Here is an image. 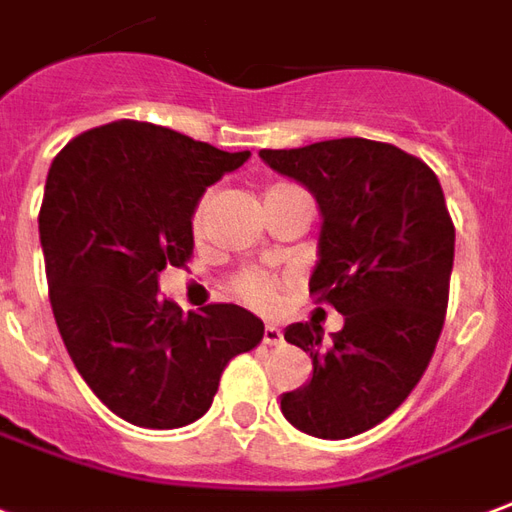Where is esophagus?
I'll use <instances>...</instances> for the list:
<instances>
[{
    "mask_svg": "<svg viewBox=\"0 0 512 512\" xmlns=\"http://www.w3.org/2000/svg\"><path fill=\"white\" fill-rule=\"evenodd\" d=\"M281 342H284V333H281V328H275V325H267V328H264V344H270V347H278Z\"/></svg>",
    "mask_w": 512,
    "mask_h": 512,
    "instance_id": "34e87169",
    "label": "esophagus"
}]
</instances>
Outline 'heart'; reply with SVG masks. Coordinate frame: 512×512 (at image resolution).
<instances>
[{"mask_svg": "<svg viewBox=\"0 0 512 512\" xmlns=\"http://www.w3.org/2000/svg\"><path fill=\"white\" fill-rule=\"evenodd\" d=\"M286 190H295V187H289V184H275L267 190V198H273V195H281ZM264 198V201H267ZM209 206H212V192H206L201 195V201L195 204L190 217V228L195 237H201L204 234V223H206V212H209ZM231 295L242 300V303H248L250 308H259V311H273L278 306V300H281V284L275 281L273 275L259 273V270H245V273H239L234 281H231Z\"/></svg>", "mask_w": 512, "mask_h": 512, "instance_id": "heart-1", "label": "heart"}]
</instances>
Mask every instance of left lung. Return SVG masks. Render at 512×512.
<instances>
[{
  "label": "left lung",
  "instance_id": "1",
  "mask_svg": "<svg viewBox=\"0 0 512 512\" xmlns=\"http://www.w3.org/2000/svg\"><path fill=\"white\" fill-rule=\"evenodd\" d=\"M259 157L314 192L322 234L308 292L344 314L331 344L311 322L286 328L314 375L286 391L281 411L308 436H358L416 389L444 328L455 259L444 192L422 159L364 137L264 148Z\"/></svg>",
  "mask_w": 512,
  "mask_h": 512
}]
</instances>
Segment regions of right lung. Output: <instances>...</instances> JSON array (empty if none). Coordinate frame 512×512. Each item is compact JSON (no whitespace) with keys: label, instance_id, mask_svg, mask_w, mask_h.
I'll return each mask as SVG.
<instances>
[{"label":"right lung","instance_id":"1","mask_svg":"<svg viewBox=\"0 0 512 512\" xmlns=\"http://www.w3.org/2000/svg\"><path fill=\"white\" fill-rule=\"evenodd\" d=\"M248 157L115 121L74 137L49 168L38 231L54 320L93 394L137 427L201 419L228 361L262 342L264 322L248 308L184 314L157 281L190 262V217L206 187Z\"/></svg>","mask_w":512,"mask_h":512}]
</instances>
